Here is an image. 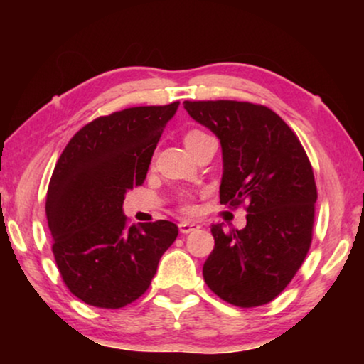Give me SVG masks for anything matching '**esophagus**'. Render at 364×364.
Returning <instances> with one entry per match:
<instances>
[{
    "instance_id": "obj_1",
    "label": "esophagus",
    "mask_w": 364,
    "mask_h": 364,
    "mask_svg": "<svg viewBox=\"0 0 364 364\" xmlns=\"http://www.w3.org/2000/svg\"><path fill=\"white\" fill-rule=\"evenodd\" d=\"M198 228H200V225H198V223H193V222H181V223H178V230H181V233H183V235H186V233L196 232V230H198Z\"/></svg>"
}]
</instances>
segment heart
Wrapping results in <instances>:
<instances>
[{
    "mask_svg": "<svg viewBox=\"0 0 364 364\" xmlns=\"http://www.w3.org/2000/svg\"><path fill=\"white\" fill-rule=\"evenodd\" d=\"M205 137H207V134L203 131H198V129H188V131L183 134V144H186V147L188 149V151H192V149ZM181 207H182V212H186V213H193V210H196V207L192 205V197L188 196V193H183L182 196Z\"/></svg>",
    "mask_w": 364,
    "mask_h": 364,
    "instance_id": "1",
    "label": "heart"
}]
</instances>
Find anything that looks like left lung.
I'll return each mask as SVG.
<instances>
[{
  "label": "left lung",
  "instance_id": "1",
  "mask_svg": "<svg viewBox=\"0 0 364 364\" xmlns=\"http://www.w3.org/2000/svg\"><path fill=\"white\" fill-rule=\"evenodd\" d=\"M183 107L220 139V203H247L245 228L212 225L215 247L203 280L232 305H265L285 290L310 250L318 198L311 164L296 134L265 106L186 101Z\"/></svg>",
  "mask_w": 364,
  "mask_h": 364
}]
</instances>
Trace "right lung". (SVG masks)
<instances>
[{"mask_svg":"<svg viewBox=\"0 0 364 364\" xmlns=\"http://www.w3.org/2000/svg\"><path fill=\"white\" fill-rule=\"evenodd\" d=\"M177 107L178 101L94 119L54 167L46 197L54 260L69 291L87 305L117 310L136 301L178 235L168 220L127 227L122 212Z\"/></svg>","mask_w":364,"mask_h":364,"instance_id":"right-lung-1","label":"right lung"}]
</instances>
